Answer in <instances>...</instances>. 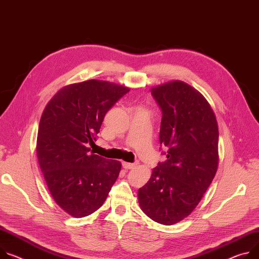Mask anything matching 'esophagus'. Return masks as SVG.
Masks as SVG:
<instances>
[{"mask_svg":"<svg viewBox=\"0 0 259 259\" xmlns=\"http://www.w3.org/2000/svg\"><path fill=\"white\" fill-rule=\"evenodd\" d=\"M136 165H137V162H136V163L123 162V166H124V168H127V169H132V168H134Z\"/></svg>","mask_w":259,"mask_h":259,"instance_id":"esophagus-1","label":"esophagus"}]
</instances>
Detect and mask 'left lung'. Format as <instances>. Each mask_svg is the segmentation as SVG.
<instances>
[{"instance_id":"left-lung-1","label":"left lung","mask_w":259,"mask_h":259,"mask_svg":"<svg viewBox=\"0 0 259 259\" xmlns=\"http://www.w3.org/2000/svg\"><path fill=\"white\" fill-rule=\"evenodd\" d=\"M151 92L162 110L159 140L167 160L139 188L138 202L155 222L172 225L192 213L217 172L218 124L206 99L184 81Z\"/></svg>"}]
</instances>
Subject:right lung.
Wrapping results in <instances>:
<instances>
[{"instance_id": "obj_1", "label": "right lung", "mask_w": 259, "mask_h": 259, "mask_svg": "<svg viewBox=\"0 0 259 259\" xmlns=\"http://www.w3.org/2000/svg\"><path fill=\"white\" fill-rule=\"evenodd\" d=\"M130 90L91 79L61 89L45 106L37 157L55 201L69 215L85 217L105 201L121 171L120 161L91 154L105 113Z\"/></svg>"}]
</instances>
